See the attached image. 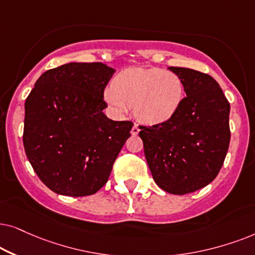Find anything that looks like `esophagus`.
<instances>
[{
	"label": "esophagus",
	"instance_id": "1",
	"mask_svg": "<svg viewBox=\"0 0 255 255\" xmlns=\"http://www.w3.org/2000/svg\"><path fill=\"white\" fill-rule=\"evenodd\" d=\"M138 131H140V129H138V126H137L136 124H135V125L133 126V128H131L130 133H131V135H134V136H135V135L138 134Z\"/></svg>",
	"mask_w": 255,
	"mask_h": 255
}]
</instances>
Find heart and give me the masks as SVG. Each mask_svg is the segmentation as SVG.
<instances>
[{
	"mask_svg": "<svg viewBox=\"0 0 255 255\" xmlns=\"http://www.w3.org/2000/svg\"><path fill=\"white\" fill-rule=\"evenodd\" d=\"M106 103L117 113L134 105V114L148 125L168 121L184 99V85L177 74L161 69L129 67L115 77L104 92Z\"/></svg>",
	"mask_w": 255,
	"mask_h": 255,
	"instance_id": "obj_1",
	"label": "heart"
}]
</instances>
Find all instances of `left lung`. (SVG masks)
<instances>
[{
    "label": "left lung",
    "instance_id": "left-lung-1",
    "mask_svg": "<svg viewBox=\"0 0 255 255\" xmlns=\"http://www.w3.org/2000/svg\"><path fill=\"white\" fill-rule=\"evenodd\" d=\"M186 97L168 121L140 126L144 156L159 188L185 195L204 188L219 174L229 150L230 104L209 74L169 67Z\"/></svg>",
    "mask_w": 255,
    "mask_h": 255
}]
</instances>
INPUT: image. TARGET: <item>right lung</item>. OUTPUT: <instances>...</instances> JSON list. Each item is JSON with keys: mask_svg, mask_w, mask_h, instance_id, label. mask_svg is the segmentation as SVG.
<instances>
[{"mask_svg": "<svg viewBox=\"0 0 255 255\" xmlns=\"http://www.w3.org/2000/svg\"><path fill=\"white\" fill-rule=\"evenodd\" d=\"M114 70L70 63L47 70L25 100L23 144L37 176L53 192L83 197L106 184L131 121L104 114Z\"/></svg>", "mask_w": 255, "mask_h": 255, "instance_id": "obj_1", "label": "right lung"}]
</instances>
